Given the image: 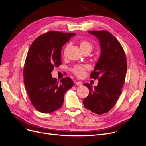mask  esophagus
<instances>
[{"label": "esophagus", "mask_w": 146, "mask_h": 146, "mask_svg": "<svg viewBox=\"0 0 146 146\" xmlns=\"http://www.w3.org/2000/svg\"><path fill=\"white\" fill-rule=\"evenodd\" d=\"M76 84L77 85H78V86H82V85H83L82 82H80V81H77V82H76Z\"/></svg>", "instance_id": "esophagus-1"}]
</instances>
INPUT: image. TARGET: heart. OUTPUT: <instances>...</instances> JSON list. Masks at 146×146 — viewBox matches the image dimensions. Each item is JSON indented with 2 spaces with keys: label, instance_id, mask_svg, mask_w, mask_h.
I'll return each instance as SVG.
<instances>
[{
  "label": "heart",
  "instance_id": "b5f03b06",
  "mask_svg": "<svg viewBox=\"0 0 146 146\" xmlns=\"http://www.w3.org/2000/svg\"><path fill=\"white\" fill-rule=\"evenodd\" d=\"M70 47V44L67 45L64 50V54L68 48ZM80 47L84 54L86 52H91L93 48L92 44L87 40H82L80 42ZM89 69L87 65H76L72 69V72L78 77H82L85 74L86 70Z\"/></svg>",
  "mask_w": 146,
  "mask_h": 146
}]
</instances>
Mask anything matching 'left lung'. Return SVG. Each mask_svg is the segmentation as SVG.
<instances>
[{
	"label": "left lung",
	"instance_id": "8db88e82",
	"mask_svg": "<svg viewBox=\"0 0 146 146\" xmlns=\"http://www.w3.org/2000/svg\"><path fill=\"white\" fill-rule=\"evenodd\" d=\"M99 40L100 56L90 77L98 79L96 86L84 83L90 94L83 99V105L92 113L102 114L113 108L121 94L127 73L124 50L117 39L106 30H91Z\"/></svg>",
	"mask_w": 146,
	"mask_h": 146
}]
</instances>
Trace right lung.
Instances as JSON below:
<instances>
[{
    "instance_id": "add662e5",
    "label": "right lung",
    "mask_w": 146,
    "mask_h": 146,
    "mask_svg": "<svg viewBox=\"0 0 146 146\" xmlns=\"http://www.w3.org/2000/svg\"><path fill=\"white\" fill-rule=\"evenodd\" d=\"M75 35L50 31L38 36L30 46L24 64V82L31 102L39 112L50 113L61 107L64 94L74 85L68 77L58 82L51 72L61 64L62 47Z\"/></svg>"
}]
</instances>
